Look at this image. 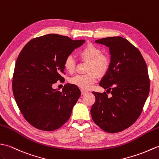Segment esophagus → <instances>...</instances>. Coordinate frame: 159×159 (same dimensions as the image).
Returning a JSON list of instances; mask_svg holds the SVG:
<instances>
[{"label": "esophagus", "instance_id": "obj_1", "mask_svg": "<svg viewBox=\"0 0 159 159\" xmlns=\"http://www.w3.org/2000/svg\"><path fill=\"white\" fill-rule=\"evenodd\" d=\"M88 93V91L84 90V89H81V93H82V94H84Z\"/></svg>", "mask_w": 159, "mask_h": 159}]
</instances>
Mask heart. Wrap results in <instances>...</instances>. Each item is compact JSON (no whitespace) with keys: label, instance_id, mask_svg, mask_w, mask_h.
Masks as SVG:
<instances>
[{"label":"heart","instance_id":"obj_1","mask_svg":"<svg viewBox=\"0 0 159 159\" xmlns=\"http://www.w3.org/2000/svg\"><path fill=\"white\" fill-rule=\"evenodd\" d=\"M80 58L89 62L86 74L76 75L70 78L69 82L82 89H89L95 83L97 75L103 76L109 69L110 58L102 53L100 47L93 43H89L81 49L79 52ZM65 69L69 73H73L75 69V61L72 56H67L65 58Z\"/></svg>","mask_w":159,"mask_h":159}]
</instances>
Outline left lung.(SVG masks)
Here are the masks:
<instances>
[{
	"label": "left lung",
	"mask_w": 159,
	"mask_h": 159,
	"mask_svg": "<svg viewBox=\"0 0 159 159\" xmlns=\"http://www.w3.org/2000/svg\"><path fill=\"white\" fill-rule=\"evenodd\" d=\"M109 48V69L99 85L110 91L96 93L90 109L94 122L104 131L115 133L129 128L139 117L150 91L145 60L130 42L121 37L95 41Z\"/></svg>",
	"instance_id": "left-lung-1"
}]
</instances>
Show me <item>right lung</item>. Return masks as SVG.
<instances>
[{
	"instance_id": "add662e5",
	"label": "right lung",
	"mask_w": 159,
	"mask_h": 159,
	"mask_svg": "<svg viewBox=\"0 0 159 159\" xmlns=\"http://www.w3.org/2000/svg\"><path fill=\"white\" fill-rule=\"evenodd\" d=\"M84 41L48 34L31 39L20 52L13 75V93L24 118L34 128L52 131L69 119L80 97L79 88L66 84L61 92L52 85L65 80V58Z\"/></svg>"
}]
</instances>
